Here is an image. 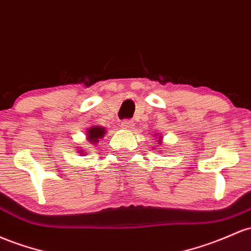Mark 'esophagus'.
<instances>
[{
  "mask_svg": "<svg viewBox=\"0 0 251 251\" xmlns=\"http://www.w3.org/2000/svg\"><path fill=\"white\" fill-rule=\"evenodd\" d=\"M120 126H121V128H124V130L131 131V130H133L134 123H133V120H124L123 123H121Z\"/></svg>",
  "mask_w": 251,
  "mask_h": 251,
  "instance_id": "1",
  "label": "esophagus"
}]
</instances>
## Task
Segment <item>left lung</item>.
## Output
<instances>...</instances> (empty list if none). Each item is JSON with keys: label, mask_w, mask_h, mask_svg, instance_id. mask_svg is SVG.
Wrapping results in <instances>:
<instances>
[{"label": "left lung", "mask_w": 251, "mask_h": 251, "mask_svg": "<svg viewBox=\"0 0 251 251\" xmlns=\"http://www.w3.org/2000/svg\"><path fill=\"white\" fill-rule=\"evenodd\" d=\"M157 138V144L158 145H162V136H158V134H155V137H153V139Z\"/></svg>", "instance_id": "1"}]
</instances>
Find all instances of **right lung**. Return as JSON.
I'll return each mask as SVG.
<instances>
[{
  "label": "right lung",
  "mask_w": 251,
  "mask_h": 251,
  "mask_svg": "<svg viewBox=\"0 0 251 251\" xmlns=\"http://www.w3.org/2000/svg\"><path fill=\"white\" fill-rule=\"evenodd\" d=\"M106 134V128L102 127V126H92L87 130V140L92 145L98 144L99 140L102 139L103 136ZM78 152L81 153V156H83V153L85 152L84 150H78Z\"/></svg>",
  "instance_id": "right-lung-1"
}]
</instances>
